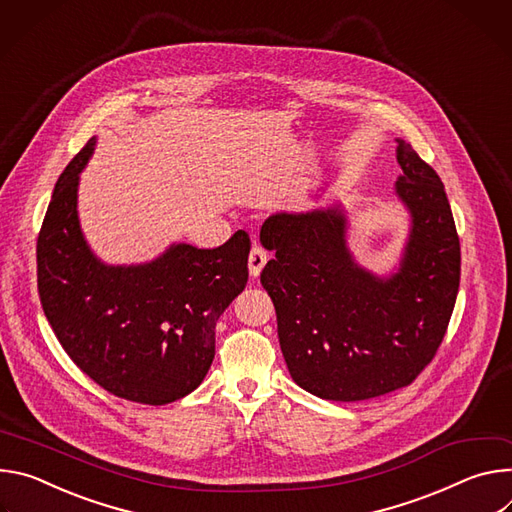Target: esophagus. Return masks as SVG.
Masks as SVG:
<instances>
[{
    "label": "esophagus",
    "instance_id": "34e87169",
    "mask_svg": "<svg viewBox=\"0 0 512 512\" xmlns=\"http://www.w3.org/2000/svg\"><path fill=\"white\" fill-rule=\"evenodd\" d=\"M266 260H268L266 252H264L260 246H254L252 252H250V256H248V270H250V276H252V278H258V276H260V272H262Z\"/></svg>",
    "mask_w": 512,
    "mask_h": 512
}]
</instances>
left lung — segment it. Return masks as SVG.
<instances>
[{
	"label": "left lung",
	"mask_w": 512,
	"mask_h": 512,
	"mask_svg": "<svg viewBox=\"0 0 512 512\" xmlns=\"http://www.w3.org/2000/svg\"><path fill=\"white\" fill-rule=\"evenodd\" d=\"M394 193L411 215L399 268L378 276L348 246L337 203L280 211L260 230L274 252L260 274L293 380L325 401H366L409 386L433 360L460 289V238L435 170L396 140Z\"/></svg>",
	"instance_id": "left-lung-1"
}]
</instances>
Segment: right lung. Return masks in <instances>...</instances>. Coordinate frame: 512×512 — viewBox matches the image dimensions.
<instances>
[{
	"label": "right lung",
	"mask_w": 512,
	"mask_h": 512,
	"mask_svg": "<svg viewBox=\"0 0 512 512\" xmlns=\"http://www.w3.org/2000/svg\"><path fill=\"white\" fill-rule=\"evenodd\" d=\"M95 138L52 191L38 244V293L69 358L101 388L142 405L183 399L215 356V323L248 282L250 238L223 246L173 244L144 264L111 266L89 248L79 223V175Z\"/></svg>",
	"instance_id": "right-lung-1"
}]
</instances>
